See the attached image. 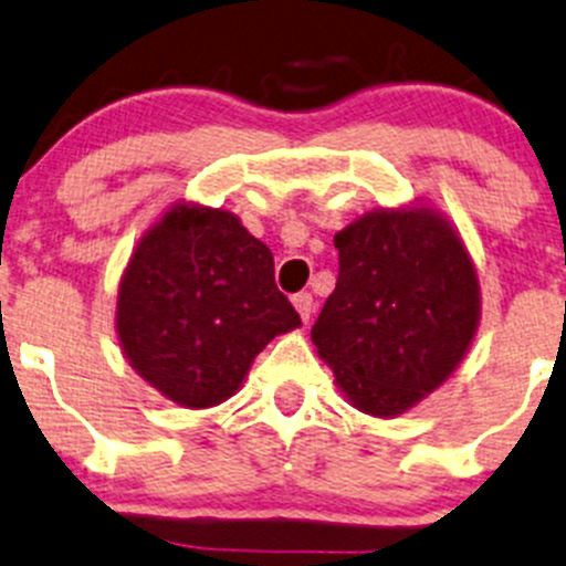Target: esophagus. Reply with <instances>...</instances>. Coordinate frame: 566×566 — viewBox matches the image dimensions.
<instances>
[{"instance_id":"1","label":"esophagus","mask_w":566,"mask_h":566,"mask_svg":"<svg viewBox=\"0 0 566 566\" xmlns=\"http://www.w3.org/2000/svg\"><path fill=\"white\" fill-rule=\"evenodd\" d=\"M293 304H295V310H298L301 319H304V323H310L312 312H315V298H312V293H295Z\"/></svg>"}]
</instances>
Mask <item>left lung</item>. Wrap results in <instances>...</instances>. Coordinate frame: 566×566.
<instances>
[{"label": "left lung", "instance_id": "left-lung-1", "mask_svg": "<svg viewBox=\"0 0 566 566\" xmlns=\"http://www.w3.org/2000/svg\"><path fill=\"white\" fill-rule=\"evenodd\" d=\"M339 276L312 342L353 405L397 416L436 391L479 323V282L432 210H375L336 232Z\"/></svg>", "mask_w": 566, "mask_h": 566}]
</instances>
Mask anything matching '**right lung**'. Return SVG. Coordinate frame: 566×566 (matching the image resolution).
<instances>
[{
	"label": "right lung",
	"mask_w": 566,
	"mask_h": 566,
	"mask_svg": "<svg viewBox=\"0 0 566 566\" xmlns=\"http://www.w3.org/2000/svg\"><path fill=\"white\" fill-rule=\"evenodd\" d=\"M295 325L271 249L219 208L169 210L119 282L117 334L130 367L186 408L232 397L256 353Z\"/></svg>",
	"instance_id": "obj_1"
}]
</instances>
